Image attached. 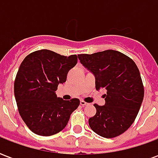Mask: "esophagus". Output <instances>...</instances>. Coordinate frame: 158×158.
Returning <instances> with one entry per match:
<instances>
[{
    "instance_id": "34e87169",
    "label": "esophagus",
    "mask_w": 158,
    "mask_h": 158,
    "mask_svg": "<svg viewBox=\"0 0 158 158\" xmlns=\"http://www.w3.org/2000/svg\"><path fill=\"white\" fill-rule=\"evenodd\" d=\"M80 105H81V106H88V105H89V103L85 102H84V101H80Z\"/></svg>"
}]
</instances>
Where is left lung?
Wrapping results in <instances>:
<instances>
[{"label": "left lung", "instance_id": "8db88e82", "mask_svg": "<svg viewBox=\"0 0 158 158\" xmlns=\"http://www.w3.org/2000/svg\"><path fill=\"white\" fill-rule=\"evenodd\" d=\"M96 79V89H106L105 105L95 104L96 115L89 118L93 131L104 138L125 132L135 119L144 97V87L137 66L122 52L106 50L78 55Z\"/></svg>", "mask_w": 158, "mask_h": 158}]
</instances>
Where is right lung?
Returning <instances> with one entry per match:
<instances>
[{"label": "right lung", "instance_id": "obj_1", "mask_svg": "<svg viewBox=\"0 0 158 158\" xmlns=\"http://www.w3.org/2000/svg\"><path fill=\"white\" fill-rule=\"evenodd\" d=\"M77 62L76 55L65 56L43 49L30 53L21 63L14 95L20 116L36 135L50 136L62 131L79 106L77 98L64 101L56 95Z\"/></svg>", "mask_w": 158, "mask_h": 158}]
</instances>
